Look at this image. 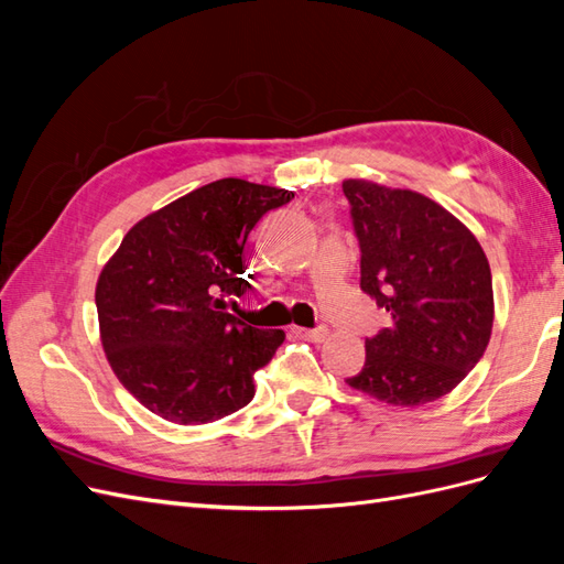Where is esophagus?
I'll return each instance as SVG.
<instances>
[{"instance_id":"34e87169","label":"esophagus","mask_w":564,"mask_h":564,"mask_svg":"<svg viewBox=\"0 0 564 564\" xmlns=\"http://www.w3.org/2000/svg\"><path fill=\"white\" fill-rule=\"evenodd\" d=\"M299 338H305V340H313V344H322L324 338L329 336L327 327H317V329H303V327H294L292 329Z\"/></svg>"}]
</instances>
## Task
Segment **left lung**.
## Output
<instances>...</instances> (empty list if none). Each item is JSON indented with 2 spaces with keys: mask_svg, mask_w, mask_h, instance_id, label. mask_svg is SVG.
I'll return each instance as SVG.
<instances>
[{
  "mask_svg": "<svg viewBox=\"0 0 564 564\" xmlns=\"http://www.w3.org/2000/svg\"><path fill=\"white\" fill-rule=\"evenodd\" d=\"M360 286L390 315L367 338L362 371L346 383L395 406L452 392L487 350L494 324L489 261L475 235L437 202L404 187L346 178Z\"/></svg>",
  "mask_w": 564,
  "mask_h": 564,
  "instance_id": "1",
  "label": "left lung"
}]
</instances>
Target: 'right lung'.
I'll return each mask as SVG.
<instances>
[{
    "label": "right lung",
    "instance_id": "obj_1",
    "mask_svg": "<svg viewBox=\"0 0 564 564\" xmlns=\"http://www.w3.org/2000/svg\"><path fill=\"white\" fill-rule=\"evenodd\" d=\"M292 191L220 178L141 218L96 282L108 362L152 414L202 425L253 398V371L282 346L228 313L242 296V251L259 218Z\"/></svg>",
    "mask_w": 564,
    "mask_h": 564
}]
</instances>
